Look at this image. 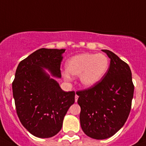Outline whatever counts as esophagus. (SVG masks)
<instances>
[{
	"mask_svg": "<svg viewBox=\"0 0 146 146\" xmlns=\"http://www.w3.org/2000/svg\"><path fill=\"white\" fill-rule=\"evenodd\" d=\"M78 96L77 95H76V96H75V101H76V102L78 101Z\"/></svg>",
	"mask_w": 146,
	"mask_h": 146,
	"instance_id": "obj_1",
	"label": "esophagus"
}]
</instances>
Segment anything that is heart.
Masks as SVG:
<instances>
[{"label": "heart", "mask_w": 146, "mask_h": 146, "mask_svg": "<svg viewBox=\"0 0 146 146\" xmlns=\"http://www.w3.org/2000/svg\"><path fill=\"white\" fill-rule=\"evenodd\" d=\"M110 67V60L102 54H82L74 56L66 64L68 73L80 76V84L87 88L96 85L105 76ZM68 73L64 74L66 80H70Z\"/></svg>", "instance_id": "1"}]
</instances>
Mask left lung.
Segmentation results:
<instances>
[{"label": "left lung", "instance_id": "left-lung-1", "mask_svg": "<svg viewBox=\"0 0 146 146\" xmlns=\"http://www.w3.org/2000/svg\"><path fill=\"white\" fill-rule=\"evenodd\" d=\"M110 58L107 74L96 85L76 92L81 108L80 126L88 136L108 138L121 129L131 108L134 86L126 63L110 50H102Z\"/></svg>", "mask_w": 146, "mask_h": 146}]
</instances>
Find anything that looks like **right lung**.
Listing matches in <instances>:
<instances>
[{
	"instance_id": "1",
	"label": "right lung",
	"mask_w": 146,
	"mask_h": 146,
	"mask_svg": "<svg viewBox=\"0 0 146 146\" xmlns=\"http://www.w3.org/2000/svg\"><path fill=\"white\" fill-rule=\"evenodd\" d=\"M66 49L39 48L20 61L13 82L16 111L22 124L33 136H55L75 102V92H65L45 71L61 78V62Z\"/></svg>"
}]
</instances>
